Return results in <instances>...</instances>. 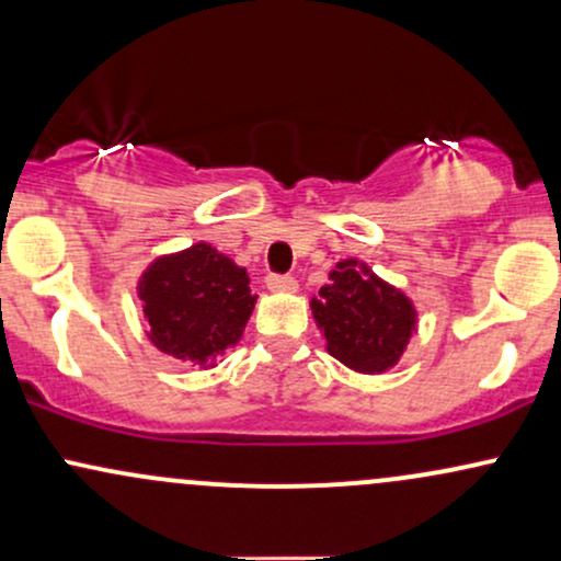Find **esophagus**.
I'll return each mask as SVG.
<instances>
[{"label":"esophagus","instance_id":"esophagus-1","mask_svg":"<svg viewBox=\"0 0 561 561\" xmlns=\"http://www.w3.org/2000/svg\"><path fill=\"white\" fill-rule=\"evenodd\" d=\"M266 287L272 289V293H295V289H298V282L287 274H268Z\"/></svg>","mask_w":561,"mask_h":561}]
</instances>
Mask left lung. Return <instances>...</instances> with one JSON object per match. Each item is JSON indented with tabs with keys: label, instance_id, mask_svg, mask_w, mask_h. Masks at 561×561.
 Masks as SVG:
<instances>
[{
	"label": "left lung",
	"instance_id": "left-lung-1",
	"mask_svg": "<svg viewBox=\"0 0 561 561\" xmlns=\"http://www.w3.org/2000/svg\"><path fill=\"white\" fill-rule=\"evenodd\" d=\"M311 311L327 351L362 375L392 369L416 332L414 302L356 259L332 268L330 285L319 289Z\"/></svg>",
	"mask_w": 561,
	"mask_h": 561
}]
</instances>
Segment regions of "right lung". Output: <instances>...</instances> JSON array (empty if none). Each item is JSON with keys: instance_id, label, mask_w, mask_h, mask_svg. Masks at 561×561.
I'll use <instances>...</instances> for the list:
<instances>
[{"instance_id": "1", "label": "right lung", "mask_w": 561, "mask_h": 561, "mask_svg": "<svg viewBox=\"0 0 561 561\" xmlns=\"http://www.w3.org/2000/svg\"><path fill=\"white\" fill-rule=\"evenodd\" d=\"M137 289L150 343L203 369L237 345L255 308L248 272L205 242L160 255Z\"/></svg>"}]
</instances>
